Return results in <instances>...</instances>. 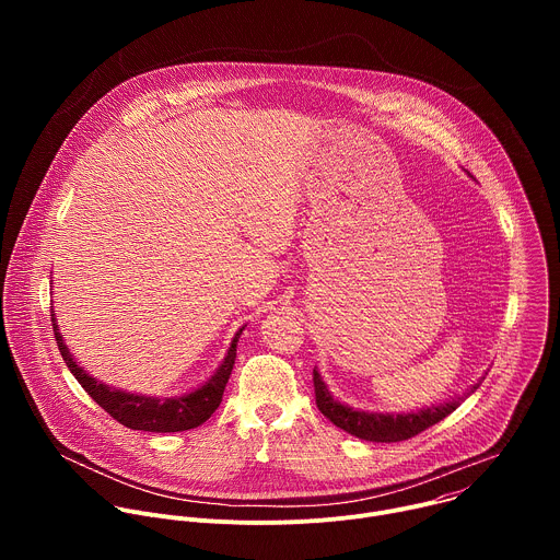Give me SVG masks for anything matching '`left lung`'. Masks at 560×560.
Returning <instances> with one entry per match:
<instances>
[{
    "instance_id": "left-lung-1",
    "label": "left lung",
    "mask_w": 560,
    "mask_h": 560,
    "mask_svg": "<svg viewBox=\"0 0 560 560\" xmlns=\"http://www.w3.org/2000/svg\"><path fill=\"white\" fill-rule=\"evenodd\" d=\"M481 385V381L474 383L463 396L452 398V401L439 404V406H425L419 408L417 412H368V410H354L332 396L328 389L326 381L322 378V372L314 368V396H316V408L322 410L324 417H328L337 428L346 430L348 434L363 439V441H374V443H396V441H406L423 430L432 428L434 423L443 421L447 415H452L463 398L476 387Z\"/></svg>"
}]
</instances>
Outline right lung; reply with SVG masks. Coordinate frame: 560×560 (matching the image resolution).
Listing matches in <instances>:
<instances>
[{
    "mask_svg": "<svg viewBox=\"0 0 560 560\" xmlns=\"http://www.w3.org/2000/svg\"><path fill=\"white\" fill-rule=\"evenodd\" d=\"M50 316H52V330H55V339L63 357V363L68 365L72 376L79 381V385H82L93 396V401L100 404V408H104L115 421H119L130 430H143V432H186L206 423L221 404L225 383L232 374V365L236 359V341L246 330V326L236 330L223 361L201 385L179 396L159 398L148 394H135L121 387H110L97 381L95 376H91L82 365H77L74 357L63 343V335L59 332L55 314Z\"/></svg>",
    "mask_w": 560,
    "mask_h": 560,
    "instance_id": "right-lung-1",
    "label": "right lung"
}]
</instances>
